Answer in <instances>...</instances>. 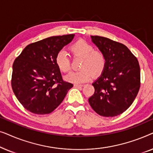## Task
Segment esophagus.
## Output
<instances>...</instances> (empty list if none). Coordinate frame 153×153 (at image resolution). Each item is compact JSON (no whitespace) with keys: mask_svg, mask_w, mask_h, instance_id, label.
Returning <instances> with one entry per match:
<instances>
[{"mask_svg":"<svg viewBox=\"0 0 153 153\" xmlns=\"http://www.w3.org/2000/svg\"><path fill=\"white\" fill-rule=\"evenodd\" d=\"M74 87H83V85H82V84H77V83H75V84L74 85Z\"/></svg>","mask_w":153,"mask_h":153,"instance_id":"34e87169","label":"esophagus"}]
</instances>
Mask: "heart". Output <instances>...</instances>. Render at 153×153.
<instances>
[{"label": "heart", "instance_id": "1", "mask_svg": "<svg viewBox=\"0 0 153 153\" xmlns=\"http://www.w3.org/2000/svg\"><path fill=\"white\" fill-rule=\"evenodd\" d=\"M73 55L83 58L80 68L81 70L71 72L65 79L69 82L81 83L91 79L92 76H98L103 72L106 65L105 56L101 51H94L91 44L83 39H79L70 46ZM56 64L62 72H68L71 68L70 60L65 51H60L56 54Z\"/></svg>", "mask_w": 153, "mask_h": 153}]
</instances>
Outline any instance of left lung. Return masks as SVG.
Returning a JSON list of instances; mask_svg holds the SVG:
<instances>
[{"label": "left lung", "mask_w": 153, "mask_h": 153, "mask_svg": "<svg viewBox=\"0 0 153 153\" xmlns=\"http://www.w3.org/2000/svg\"><path fill=\"white\" fill-rule=\"evenodd\" d=\"M91 39L105 56L106 65L93 83L95 93L88 99L89 104L100 116H118L131 106L139 93V61L123 44L100 36Z\"/></svg>", "instance_id": "1"}]
</instances>
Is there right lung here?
<instances>
[{"mask_svg": "<svg viewBox=\"0 0 153 153\" xmlns=\"http://www.w3.org/2000/svg\"><path fill=\"white\" fill-rule=\"evenodd\" d=\"M74 35L47 37L26 46L12 65V88L23 106L35 114H48L64 100L72 83L62 80L56 56Z\"/></svg>", "mask_w": 153, "mask_h": 153, "instance_id": "add662e5", "label": "right lung"}]
</instances>
